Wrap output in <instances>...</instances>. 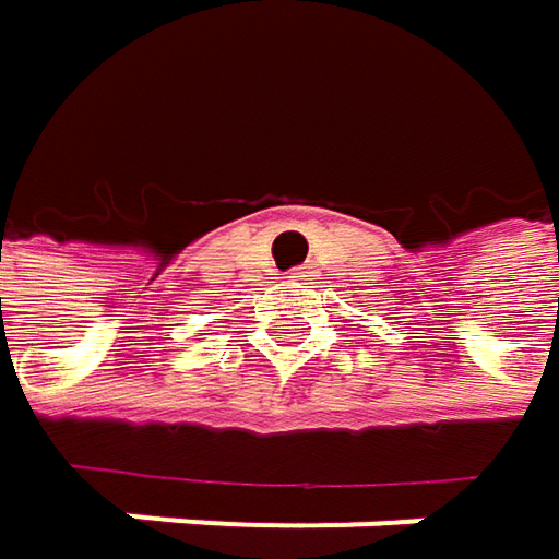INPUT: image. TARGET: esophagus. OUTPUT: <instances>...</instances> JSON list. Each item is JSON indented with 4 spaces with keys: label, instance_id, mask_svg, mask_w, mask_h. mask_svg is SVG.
<instances>
[{
    "label": "esophagus",
    "instance_id": "obj_1",
    "mask_svg": "<svg viewBox=\"0 0 559 559\" xmlns=\"http://www.w3.org/2000/svg\"><path fill=\"white\" fill-rule=\"evenodd\" d=\"M290 278H294V281L307 278V272H300V269H294V272H290Z\"/></svg>",
    "mask_w": 559,
    "mask_h": 559
}]
</instances>
